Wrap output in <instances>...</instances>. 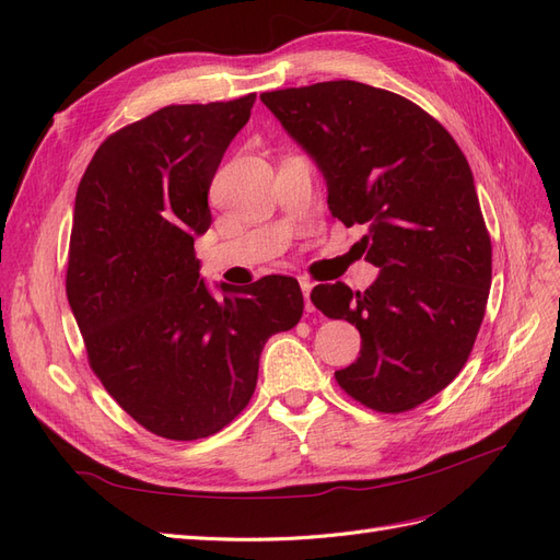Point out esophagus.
Masks as SVG:
<instances>
[{
  "label": "esophagus",
  "instance_id": "obj_1",
  "mask_svg": "<svg viewBox=\"0 0 560 560\" xmlns=\"http://www.w3.org/2000/svg\"><path fill=\"white\" fill-rule=\"evenodd\" d=\"M299 284H301V292H303V299H306V311H308V313H313V311H315V306H313V301H311V292H313V282H311L308 278H299Z\"/></svg>",
  "mask_w": 560,
  "mask_h": 560
}]
</instances>
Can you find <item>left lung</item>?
Masks as SVG:
<instances>
[{"label": "left lung", "instance_id": "8db88e82", "mask_svg": "<svg viewBox=\"0 0 560 560\" xmlns=\"http://www.w3.org/2000/svg\"><path fill=\"white\" fill-rule=\"evenodd\" d=\"M261 103L325 175L331 214L366 226L358 245L381 268L364 292L336 282L311 294L362 336L336 383L366 409L411 411L460 374L486 313L493 247L469 163L434 116L360 81L270 91Z\"/></svg>", "mask_w": 560, "mask_h": 560}]
</instances>
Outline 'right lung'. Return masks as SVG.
I'll return each instance as SVG.
<instances>
[{
  "label": "right lung",
  "mask_w": 560,
  "mask_h": 560,
  "mask_svg": "<svg viewBox=\"0 0 560 560\" xmlns=\"http://www.w3.org/2000/svg\"><path fill=\"white\" fill-rule=\"evenodd\" d=\"M257 93L171 105L112 132L81 177L65 290L93 374L144 430L194 442L249 404L259 354L303 315L301 287L198 273L194 238L212 224L210 184Z\"/></svg>",
  "instance_id": "right-lung-1"
}]
</instances>
